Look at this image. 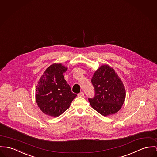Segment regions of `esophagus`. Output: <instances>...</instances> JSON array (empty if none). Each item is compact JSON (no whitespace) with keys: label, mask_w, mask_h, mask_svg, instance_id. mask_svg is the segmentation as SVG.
I'll use <instances>...</instances> for the list:
<instances>
[{"label":"esophagus","mask_w":157,"mask_h":157,"mask_svg":"<svg viewBox=\"0 0 157 157\" xmlns=\"http://www.w3.org/2000/svg\"><path fill=\"white\" fill-rule=\"evenodd\" d=\"M84 96V93L83 92H81L78 94V96L79 97H83Z\"/></svg>","instance_id":"esophagus-1"}]
</instances>
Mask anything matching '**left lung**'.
Segmentation results:
<instances>
[{"label":"left lung","instance_id":"8db88e82","mask_svg":"<svg viewBox=\"0 0 157 157\" xmlns=\"http://www.w3.org/2000/svg\"><path fill=\"white\" fill-rule=\"evenodd\" d=\"M91 82L95 95L88 100L93 108L105 117L121 109L125 98V90L113 68L106 64L100 66L94 73Z\"/></svg>","mask_w":157,"mask_h":157}]
</instances>
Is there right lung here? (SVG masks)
<instances>
[{"instance_id": "add662e5", "label": "right lung", "mask_w": 157, "mask_h": 157, "mask_svg": "<svg viewBox=\"0 0 157 157\" xmlns=\"http://www.w3.org/2000/svg\"><path fill=\"white\" fill-rule=\"evenodd\" d=\"M67 67L54 63L45 70L37 82L36 101L41 111L51 117H57L71 106L76 94L64 79Z\"/></svg>"}]
</instances>
